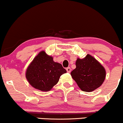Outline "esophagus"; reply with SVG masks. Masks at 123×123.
<instances>
[{
    "mask_svg": "<svg viewBox=\"0 0 123 123\" xmlns=\"http://www.w3.org/2000/svg\"><path fill=\"white\" fill-rule=\"evenodd\" d=\"M66 71H67V72H68V73H70V72H71V69L70 67H68L66 68Z\"/></svg>",
    "mask_w": 123,
    "mask_h": 123,
    "instance_id": "34e87169",
    "label": "esophagus"
}]
</instances>
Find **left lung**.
Returning <instances> with one entry per match:
<instances>
[{
	"instance_id": "1",
	"label": "left lung",
	"mask_w": 123,
	"mask_h": 123,
	"mask_svg": "<svg viewBox=\"0 0 123 123\" xmlns=\"http://www.w3.org/2000/svg\"><path fill=\"white\" fill-rule=\"evenodd\" d=\"M76 65L70 74L82 91H93L104 82L105 69L92 55L87 54L83 59L78 58Z\"/></svg>"
}]
</instances>
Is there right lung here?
I'll return each instance as SVG.
<instances>
[{
    "instance_id": "obj_1",
    "label": "right lung",
    "mask_w": 123,
    "mask_h": 123,
    "mask_svg": "<svg viewBox=\"0 0 123 123\" xmlns=\"http://www.w3.org/2000/svg\"><path fill=\"white\" fill-rule=\"evenodd\" d=\"M66 73L61 63L54 62L51 56L42 51L28 66L26 77L33 88L47 92L50 91L58 82L60 76Z\"/></svg>"
}]
</instances>
